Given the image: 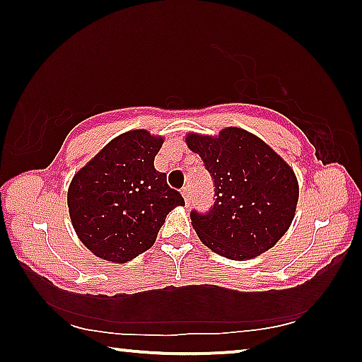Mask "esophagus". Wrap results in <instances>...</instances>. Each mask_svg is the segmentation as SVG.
I'll use <instances>...</instances> for the list:
<instances>
[{"label":"esophagus","mask_w":362,"mask_h":362,"mask_svg":"<svg viewBox=\"0 0 362 362\" xmlns=\"http://www.w3.org/2000/svg\"><path fill=\"white\" fill-rule=\"evenodd\" d=\"M182 196H183V199H185V204L187 206L192 203V189H189L188 187L182 188Z\"/></svg>","instance_id":"esophagus-1"}]
</instances>
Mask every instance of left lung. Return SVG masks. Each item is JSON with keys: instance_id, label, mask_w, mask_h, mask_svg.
<instances>
[{"instance_id": "left-lung-1", "label": "left lung", "mask_w": 362, "mask_h": 362, "mask_svg": "<svg viewBox=\"0 0 362 362\" xmlns=\"http://www.w3.org/2000/svg\"><path fill=\"white\" fill-rule=\"evenodd\" d=\"M187 145L203 159L216 187L209 212L189 214L199 240L231 260L272 249L289 230L298 201L289 164L240 127H226L217 137L188 134Z\"/></svg>"}]
</instances>
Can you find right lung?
Here are the masks:
<instances>
[{
	"instance_id": "obj_1",
	"label": "right lung",
	"mask_w": 362,
	"mask_h": 362,
	"mask_svg": "<svg viewBox=\"0 0 362 362\" xmlns=\"http://www.w3.org/2000/svg\"><path fill=\"white\" fill-rule=\"evenodd\" d=\"M161 145L144 129L121 134L73 177L70 218L94 255L113 263L136 259L155 244L168 214L185 204L153 164Z\"/></svg>"
}]
</instances>
